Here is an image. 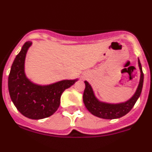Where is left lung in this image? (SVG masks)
Segmentation results:
<instances>
[{
  "instance_id": "left-lung-1",
  "label": "left lung",
  "mask_w": 152,
  "mask_h": 152,
  "mask_svg": "<svg viewBox=\"0 0 152 152\" xmlns=\"http://www.w3.org/2000/svg\"><path fill=\"white\" fill-rule=\"evenodd\" d=\"M138 64L140 69V73H141L140 84H139L135 94L130 100L124 103L110 104V103H102L99 101L94 94L91 86L86 81L85 82L86 88L83 93V102L87 110L94 115L105 119L119 118L127 114L135 105L136 102L137 101L141 94L142 89L144 74L142 73V65L140 60H138Z\"/></svg>"
}]
</instances>
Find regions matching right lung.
I'll list each match as a JSON object with an SVG mask.
<instances>
[{
	"mask_svg": "<svg viewBox=\"0 0 152 152\" xmlns=\"http://www.w3.org/2000/svg\"><path fill=\"white\" fill-rule=\"evenodd\" d=\"M31 45L30 41L25 42L15 57L8 78V88L11 100L24 116L31 119H42L57 111L62 93L77 79L60 81L44 86L31 83L24 71L25 56Z\"/></svg>",
	"mask_w": 152,
	"mask_h": 152,
	"instance_id": "add662e5",
	"label": "right lung"
}]
</instances>
